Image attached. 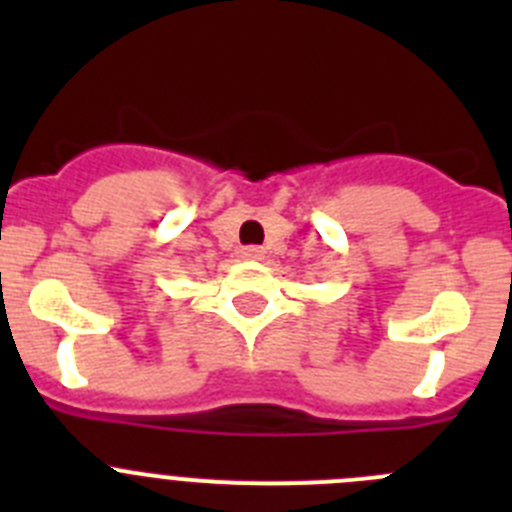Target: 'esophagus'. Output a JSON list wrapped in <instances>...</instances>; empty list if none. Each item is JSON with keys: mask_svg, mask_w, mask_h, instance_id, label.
Listing matches in <instances>:
<instances>
[{"mask_svg": "<svg viewBox=\"0 0 512 512\" xmlns=\"http://www.w3.org/2000/svg\"><path fill=\"white\" fill-rule=\"evenodd\" d=\"M241 256H243V259H248V261H259L261 256H264V251H261L259 246H248V248H243Z\"/></svg>", "mask_w": 512, "mask_h": 512, "instance_id": "obj_1", "label": "esophagus"}]
</instances>
